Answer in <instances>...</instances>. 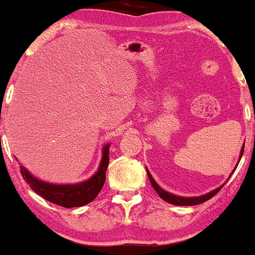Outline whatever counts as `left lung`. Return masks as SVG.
<instances>
[{
    "instance_id": "obj_1",
    "label": "left lung",
    "mask_w": 255,
    "mask_h": 255,
    "mask_svg": "<svg viewBox=\"0 0 255 255\" xmlns=\"http://www.w3.org/2000/svg\"><path fill=\"white\" fill-rule=\"evenodd\" d=\"M244 146H245V144H244ZM244 146H243V148H242V152H240L239 161H240V159H242V156H243ZM237 166H238V163H237ZM146 169H147V168H146ZM235 170H236V168H235ZM235 170H233V172H235ZM147 175H148L149 181H151L152 187L154 188V190L156 191V193H158L159 196L161 197L163 201L168 202V203H170V204H175V205H197V204H201V203H203V202H205V201L210 200L211 197H214L215 195L217 194L218 191L222 189V187L224 186V184H223V186L217 188V189L212 190V191H210V193L203 195V196H198V197H182V196H176V195H174V194H170V193H168V191L163 190L161 187H159L158 183L155 182L154 179H153L151 174H149L148 169H147Z\"/></svg>"
}]
</instances>
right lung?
Instances as JSON below:
<instances>
[{"label":"right lung","instance_id":"right-lung-1","mask_svg":"<svg viewBox=\"0 0 255 255\" xmlns=\"http://www.w3.org/2000/svg\"><path fill=\"white\" fill-rule=\"evenodd\" d=\"M109 165V144L103 147L102 160H101L99 170L90 177L76 184H53L44 182L26 170L25 167L20 166V174L26 181L34 193L40 195L51 203L60 205L64 208L82 207L95 200V197L102 189L106 182V172Z\"/></svg>","mask_w":255,"mask_h":255}]
</instances>
